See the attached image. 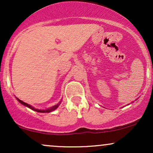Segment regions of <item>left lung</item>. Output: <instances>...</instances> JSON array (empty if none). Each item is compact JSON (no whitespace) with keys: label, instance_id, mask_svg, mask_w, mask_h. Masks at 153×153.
Returning a JSON list of instances; mask_svg holds the SVG:
<instances>
[{"label":"left lung","instance_id":"8db88e82","mask_svg":"<svg viewBox=\"0 0 153 153\" xmlns=\"http://www.w3.org/2000/svg\"><path fill=\"white\" fill-rule=\"evenodd\" d=\"M132 103H133V102H132Z\"/></svg>","mask_w":153,"mask_h":153}]
</instances>
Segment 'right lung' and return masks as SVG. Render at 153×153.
<instances>
[{"label": "right lung", "instance_id": "1", "mask_svg": "<svg viewBox=\"0 0 153 153\" xmlns=\"http://www.w3.org/2000/svg\"><path fill=\"white\" fill-rule=\"evenodd\" d=\"M16 99H17V101H18L19 103H22V104L24 105V106L28 107V108H31V110L35 111L40 112V113H50V112H51V111H53L55 110L56 108H58V106H59V105H60V103H61V101H59V102L57 103V105H54V106H52V107H50V108H46V109H38V108H35L34 107H33L32 106H31V105H29V104H28V103L24 102V101H22V100L19 99L18 98H16Z\"/></svg>", "mask_w": 153, "mask_h": 153}]
</instances>
